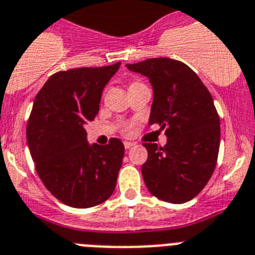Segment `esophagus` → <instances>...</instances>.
<instances>
[{
    "label": "esophagus",
    "mask_w": 255,
    "mask_h": 255,
    "mask_svg": "<svg viewBox=\"0 0 255 255\" xmlns=\"http://www.w3.org/2000/svg\"><path fill=\"white\" fill-rule=\"evenodd\" d=\"M124 145H125L126 149H129L130 147H132V145H134V143H132V142H128V140H126V142H124Z\"/></svg>",
    "instance_id": "1"
}]
</instances>
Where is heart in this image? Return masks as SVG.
Segmentation results:
<instances>
[{"label": "heart", "mask_w": 255, "mask_h": 255, "mask_svg": "<svg viewBox=\"0 0 255 255\" xmlns=\"http://www.w3.org/2000/svg\"><path fill=\"white\" fill-rule=\"evenodd\" d=\"M134 84H136V82H134ZM131 85H132V84H131Z\"/></svg>", "instance_id": "1"}]
</instances>
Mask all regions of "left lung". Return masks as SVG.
Instances as JSON below:
<instances>
[{"instance_id":"1","label":"left lung","mask_w":255,"mask_h":255,"mask_svg":"<svg viewBox=\"0 0 255 255\" xmlns=\"http://www.w3.org/2000/svg\"><path fill=\"white\" fill-rule=\"evenodd\" d=\"M128 69L148 77L153 90L149 125L165 129L166 144L143 143L142 175L162 201L183 204L199 195L217 165L221 126L214 101L195 72L179 60L153 58Z\"/></svg>"}]
</instances>
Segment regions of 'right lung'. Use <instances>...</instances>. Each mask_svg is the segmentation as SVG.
<instances>
[{
    "mask_svg": "<svg viewBox=\"0 0 255 255\" xmlns=\"http://www.w3.org/2000/svg\"><path fill=\"white\" fill-rule=\"evenodd\" d=\"M120 64L56 72L34 98L27 125L30 156L45 187L72 208L99 205L116 187L123 142L89 144L85 125L99 112L104 86Z\"/></svg>",
    "mask_w": 255,
    "mask_h": 255,
    "instance_id": "1",
    "label": "right lung"
}]
</instances>
